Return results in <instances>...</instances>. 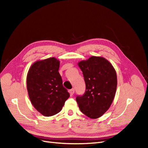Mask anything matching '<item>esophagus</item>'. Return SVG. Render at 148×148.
<instances>
[{
    "label": "esophagus",
    "instance_id": "34e87169",
    "mask_svg": "<svg viewBox=\"0 0 148 148\" xmlns=\"http://www.w3.org/2000/svg\"><path fill=\"white\" fill-rule=\"evenodd\" d=\"M69 92H70V95L71 96H72V95H73V94H74V92H75V89L73 88V89H70V90L69 91Z\"/></svg>",
    "mask_w": 148,
    "mask_h": 148
}]
</instances>
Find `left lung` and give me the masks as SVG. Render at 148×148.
Masks as SVG:
<instances>
[{"mask_svg": "<svg viewBox=\"0 0 148 148\" xmlns=\"http://www.w3.org/2000/svg\"><path fill=\"white\" fill-rule=\"evenodd\" d=\"M86 84L83 96L76 98L82 112L91 119H97L109 109L117 89L116 71L105 58L92 56L78 64Z\"/></svg>", "mask_w": 148, "mask_h": 148, "instance_id": "obj_1", "label": "left lung"}]
</instances>
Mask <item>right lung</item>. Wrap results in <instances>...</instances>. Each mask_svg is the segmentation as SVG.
<instances>
[{
	"mask_svg": "<svg viewBox=\"0 0 148 148\" xmlns=\"http://www.w3.org/2000/svg\"><path fill=\"white\" fill-rule=\"evenodd\" d=\"M59 66V60L51 57L34 62L28 72L29 99L34 108L46 117L59 113L70 97L62 84Z\"/></svg>",
	"mask_w": 148,
	"mask_h": 148,
	"instance_id": "add662e5",
	"label": "right lung"
}]
</instances>
